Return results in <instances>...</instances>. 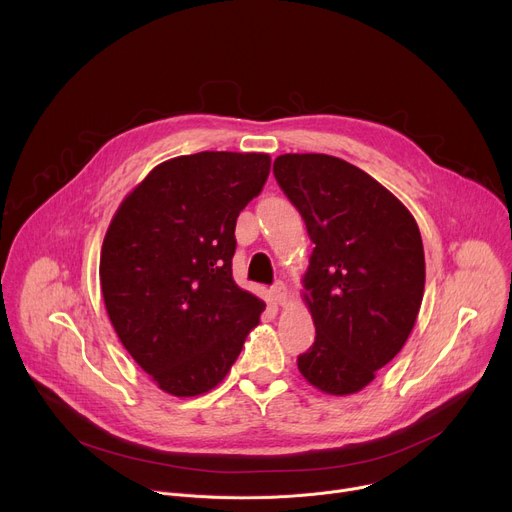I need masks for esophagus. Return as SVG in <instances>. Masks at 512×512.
Segmentation results:
<instances>
[{"label": "esophagus", "mask_w": 512, "mask_h": 512, "mask_svg": "<svg viewBox=\"0 0 512 512\" xmlns=\"http://www.w3.org/2000/svg\"><path fill=\"white\" fill-rule=\"evenodd\" d=\"M271 294H273V300H275L277 304H286V300H288V288H286V284H284L282 280H277V282L271 286Z\"/></svg>", "instance_id": "34e87169"}]
</instances>
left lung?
<instances>
[{
	"mask_svg": "<svg viewBox=\"0 0 512 512\" xmlns=\"http://www.w3.org/2000/svg\"><path fill=\"white\" fill-rule=\"evenodd\" d=\"M273 175L314 243L304 298L316 337L298 369L327 394L359 392L414 327L425 292L421 230L382 183L339 157L282 155Z\"/></svg>",
	"mask_w": 512,
	"mask_h": 512,
	"instance_id": "1",
	"label": "left lung"
}]
</instances>
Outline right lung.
I'll use <instances>...</instances> for the list:
<instances>
[{"label":"right lung","mask_w":512,"mask_h":512,"mask_svg":"<svg viewBox=\"0 0 512 512\" xmlns=\"http://www.w3.org/2000/svg\"><path fill=\"white\" fill-rule=\"evenodd\" d=\"M265 153L204 151L157 165L114 214L100 257L112 327L167 394L198 396L237 361L265 302L232 280L241 210Z\"/></svg>","instance_id":"add662e5"}]
</instances>
